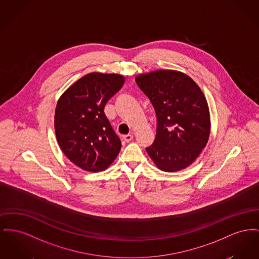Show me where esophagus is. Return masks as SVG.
Here are the masks:
<instances>
[{
  "instance_id": "34e87169",
  "label": "esophagus",
  "mask_w": 259,
  "mask_h": 259,
  "mask_svg": "<svg viewBox=\"0 0 259 259\" xmlns=\"http://www.w3.org/2000/svg\"><path fill=\"white\" fill-rule=\"evenodd\" d=\"M122 139H123L125 142L129 143V142H131V141L133 140V135H124Z\"/></svg>"
}]
</instances>
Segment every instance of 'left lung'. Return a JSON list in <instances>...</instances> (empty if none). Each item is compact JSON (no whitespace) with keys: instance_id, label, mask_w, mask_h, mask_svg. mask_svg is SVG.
Returning <instances> with one entry per match:
<instances>
[{"instance_id":"left-lung-1","label":"left lung","mask_w":259,"mask_h":259,"mask_svg":"<svg viewBox=\"0 0 259 259\" xmlns=\"http://www.w3.org/2000/svg\"><path fill=\"white\" fill-rule=\"evenodd\" d=\"M156 114V135L146 148L160 170L176 172L191 165L205 148L210 115L197 83L176 70H155L136 77Z\"/></svg>"}]
</instances>
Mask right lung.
<instances>
[{
    "instance_id": "right-lung-1",
    "label": "right lung",
    "mask_w": 259,
    "mask_h": 259,
    "mask_svg": "<svg viewBox=\"0 0 259 259\" xmlns=\"http://www.w3.org/2000/svg\"><path fill=\"white\" fill-rule=\"evenodd\" d=\"M125 79L119 74L89 73L61 95L55 112V131L65 156L90 172L107 169L121 149L104 112Z\"/></svg>"
}]
</instances>
